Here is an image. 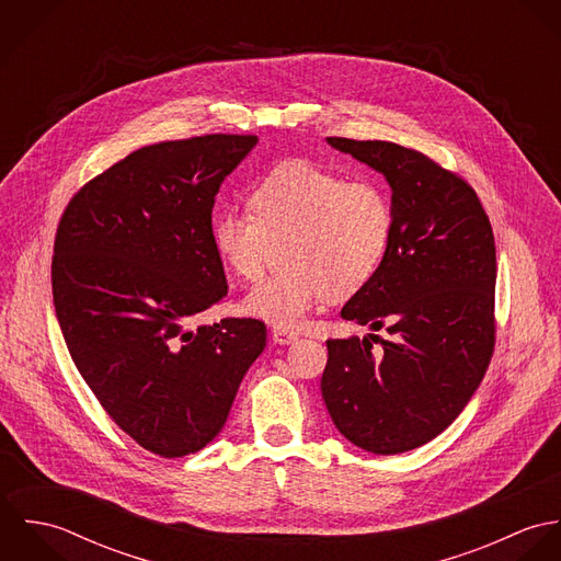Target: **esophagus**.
I'll return each mask as SVG.
<instances>
[{
    "label": "esophagus",
    "instance_id": "1",
    "mask_svg": "<svg viewBox=\"0 0 561 561\" xmlns=\"http://www.w3.org/2000/svg\"><path fill=\"white\" fill-rule=\"evenodd\" d=\"M272 339H274L276 343H280V345H287V343H291V341L298 339V332H294V330H289V328L276 325V328H272Z\"/></svg>",
    "mask_w": 561,
    "mask_h": 561
}]
</instances>
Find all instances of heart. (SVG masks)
Returning a JSON list of instances; mask_svg holds the SVG:
<instances>
[{"mask_svg":"<svg viewBox=\"0 0 561 561\" xmlns=\"http://www.w3.org/2000/svg\"><path fill=\"white\" fill-rule=\"evenodd\" d=\"M250 209H229L211 225L214 248L241 280H256L276 245L287 270L259 283L243 311L280 328H300L325 294H354L374 278L393 238V205L382 185L307 160L265 172Z\"/></svg>","mask_w":561,"mask_h":561,"instance_id":"obj_1","label":"heart"}]
</instances>
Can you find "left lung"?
Masks as SVG:
<instances>
[{"label": "left lung", "mask_w": 561, "mask_h": 561, "mask_svg": "<svg viewBox=\"0 0 561 561\" xmlns=\"http://www.w3.org/2000/svg\"><path fill=\"white\" fill-rule=\"evenodd\" d=\"M325 140L385 174L393 238L374 278L341 309L374 334L325 341L321 398L350 443L403 454L454 423L490 365L494 236L476 190L427 156L382 140Z\"/></svg>", "instance_id": "8db88e82"}]
</instances>
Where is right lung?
Wrapping results in <instances>:
<instances>
[{
	"mask_svg": "<svg viewBox=\"0 0 561 561\" xmlns=\"http://www.w3.org/2000/svg\"><path fill=\"white\" fill-rule=\"evenodd\" d=\"M256 140L142 147L88 181L56 231L54 307L71 358L110 419L161 458L218 436L265 347V323L252 318L190 330L229 291L211 209Z\"/></svg>",
	"mask_w": 561,
	"mask_h": 561,
	"instance_id": "obj_1",
	"label": "right lung"
}]
</instances>
